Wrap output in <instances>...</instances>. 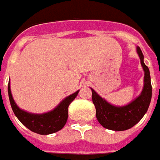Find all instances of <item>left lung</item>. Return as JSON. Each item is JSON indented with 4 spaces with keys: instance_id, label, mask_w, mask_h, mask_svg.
Segmentation results:
<instances>
[{
    "instance_id": "obj_1",
    "label": "left lung",
    "mask_w": 160,
    "mask_h": 160,
    "mask_svg": "<svg viewBox=\"0 0 160 160\" xmlns=\"http://www.w3.org/2000/svg\"><path fill=\"white\" fill-rule=\"evenodd\" d=\"M137 53L144 71V85L139 96L132 102L125 106L112 105L91 88L98 121L107 129L114 131L129 129L140 121L149 108L152 96L151 75L149 68L144 63V56L140 47L137 46Z\"/></svg>"
}]
</instances>
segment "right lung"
<instances>
[{
	"mask_svg": "<svg viewBox=\"0 0 160 160\" xmlns=\"http://www.w3.org/2000/svg\"><path fill=\"white\" fill-rule=\"evenodd\" d=\"M69 95L62 100L54 109L46 113L34 114L20 109L14 102L10 90V81L8 84V94L12 110L14 115L25 127L32 132L41 135H48L61 130L67 123L68 118V107L76 98L78 92Z\"/></svg>",
	"mask_w": 160,
	"mask_h": 160,
	"instance_id": "right-lung-1",
	"label": "right lung"
}]
</instances>
